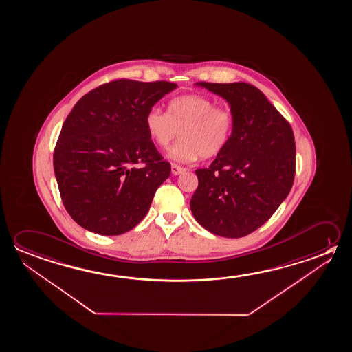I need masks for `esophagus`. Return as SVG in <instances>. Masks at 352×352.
<instances>
[{"instance_id": "esophagus-1", "label": "esophagus", "mask_w": 352, "mask_h": 352, "mask_svg": "<svg viewBox=\"0 0 352 352\" xmlns=\"http://www.w3.org/2000/svg\"><path fill=\"white\" fill-rule=\"evenodd\" d=\"M185 168L182 167V166H178V164H172V173L174 175H178V174L184 173Z\"/></svg>"}]
</instances>
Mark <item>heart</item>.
Segmentation results:
<instances>
[{"mask_svg":"<svg viewBox=\"0 0 352 352\" xmlns=\"http://www.w3.org/2000/svg\"><path fill=\"white\" fill-rule=\"evenodd\" d=\"M144 126L161 148H167L179 133L182 140L170 148L169 157L188 163L221 153L231 140L234 116L231 109L217 107L212 99L188 94L170 99L167 113L151 108L144 116Z\"/></svg>","mask_w":352,"mask_h":352,"instance_id":"obj_1","label":"heart"}]
</instances>
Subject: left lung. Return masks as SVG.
I'll return each instance as SVG.
<instances>
[{
	"label": "left lung",
	"instance_id": "1",
	"mask_svg": "<svg viewBox=\"0 0 352 352\" xmlns=\"http://www.w3.org/2000/svg\"><path fill=\"white\" fill-rule=\"evenodd\" d=\"M197 85L230 103L234 129L230 142L211 166L196 169L199 186L191 197V212L213 234L248 236L270 219L292 188L294 131L253 85Z\"/></svg>",
	"mask_w": 352,
	"mask_h": 352
}]
</instances>
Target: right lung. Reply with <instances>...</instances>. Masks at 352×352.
Listing matches in <instances>:
<instances>
[{
	"instance_id": "right-lung-1",
	"label": "right lung",
	"mask_w": 352,
	"mask_h": 352,
	"mask_svg": "<svg viewBox=\"0 0 352 352\" xmlns=\"http://www.w3.org/2000/svg\"><path fill=\"white\" fill-rule=\"evenodd\" d=\"M174 88L173 82L120 78L87 93L71 110L54 170L66 211L83 228L119 236L148 212L170 164L148 136L144 116Z\"/></svg>"
}]
</instances>
